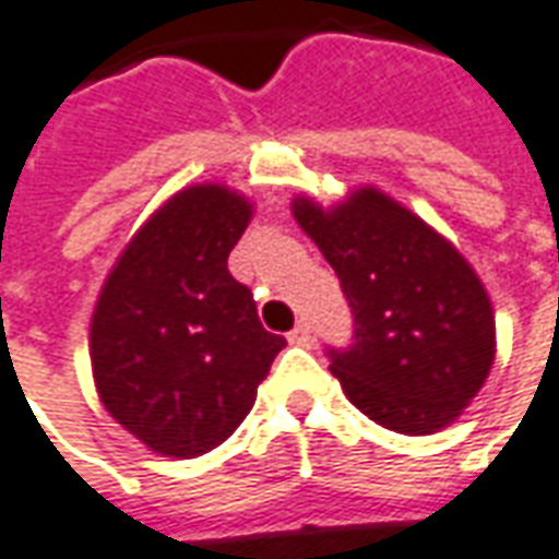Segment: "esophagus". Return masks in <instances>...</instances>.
<instances>
[{"label":"esophagus","instance_id":"1","mask_svg":"<svg viewBox=\"0 0 559 559\" xmlns=\"http://www.w3.org/2000/svg\"><path fill=\"white\" fill-rule=\"evenodd\" d=\"M287 340H290V345H299V348H309L311 345V328L306 324V321H299L290 333H287Z\"/></svg>","mask_w":559,"mask_h":559}]
</instances>
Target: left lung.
I'll return each mask as SVG.
<instances>
[{"label": "left lung", "instance_id": "8db88e82", "mask_svg": "<svg viewBox=\"0 0 559 559\" xmlns=\"http://www.w3.org/2000/svg\"><path fill=\"white\" fill-rule=\"evenodd\" d=\"M294 216L352 306V345L328 348L345 397L397 435H431L453 423L496 358L492 302L477 272L373 186L330 211L299 195Z\"/></svg>", "mask_w": 559, "mask_h": 559}]
</instances>
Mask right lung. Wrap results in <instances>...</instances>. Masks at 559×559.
Returning a JSON list of instances; mask_svg holds the SVG:
<instances>
[{"instance_id": "right-lung-1", "label": "right lung", "mask_w": 559, "mask_h": 559, "mask_svg": "<svg viewBox=\"0 0 559 559\" xmlns=\"http://www.w3.org/2000/svg\"><path fill=\"white\" fill-rule=\"evenodd\" d=\"M253 204L219 183L165 201L121 250L91 318V370L106 413L150 450L211 453L257 401L284 348L229 275Z\"/></svg>"}]
</instances>
